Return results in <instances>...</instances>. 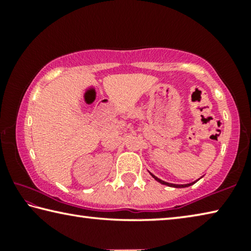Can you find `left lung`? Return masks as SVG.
Instances as JSON below:
<instances>
[{
	"mask_svg": "<svg viewBox=\"0 0 251 251\" xmlns=\"http://www.w3.org/2000/svg\"><path fill=\"white\" fill-rule=\"evenodd\" d=\"M150 174L151 175V177L154 178L155 180H157L158 182H160V184H163V185H166V186H169V187H175V188H185V187H189V186H192V185H194L195 182H197L199 179H201V178H198L197 180H195V181H193V182H189V184H184V185H179V184H172V182H167V181H164V180H161V179H159L158 177H156L154 174H151V172H150Z\"/></svg>",
	"mask_w": 251,
	"mask_h": 251,
	"instance_id": "1",
	"label": "left lung"
}]
</instances>
